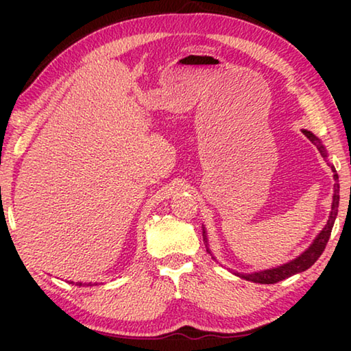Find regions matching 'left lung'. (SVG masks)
<instances>
[{
    "label": "left lung",
    "instance_id": "8db88e82",
    "mask_svg": "<svg viewBox=\"0 0 351 351\" xmlns=\"http://www.w3.org/2000/svg\"><path fill=\"white\" fill-rule=\"evenodd\" d=\"M304 134L306 136L308 139H310L314 145L317 147V150L320 152L324 158H326V150L325 147L322 145V142H320L319 138H316L311 132H308V130H302ZM331 170H332V178H335V193H332V204H331V212H330V218L328 221H326L325 228L320 230V234L316 237V240L313 241V245L306 249L304 254H300L299 257L294 258L293 261H289V263H285L282 266H277V268H272V269H265V271H258V272H252V274H241V272H235V276H239L241 278H246L249 282H255V283H265V285H271V283H277L280 280H285V278H288L294 274H299V272H304L308 268H311V266L316 263V260L322 255L324 249L326 246V243L330 240V235H331V229H332V224H335V219L337 215V207H339V176H337V171L336 169L331 165ZM203 237H204V241H206V246H207V252H210L209 245H207V239H206V229H203ZM215 258V257H213Z\"/></svg>",
    "mask_w": 351,
    "mask_h": 351
}]
</instances>
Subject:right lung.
I'll return each instance as SVG.
<instances>
[{
	"mask_svg": "<svg viewBox=\"0 0 351 351\" xmlns=\"http://www.w3.org/2000/svg\"><path fill=\"white\" fill-rule=\"evenodd\" d=\"M73 283V282H71ZM75 285H79V287H82V285H88V287H91V285H97V283H80V282H77Z\"/></svg>",
	"mask_w": 351,
	"mask_h": 351,
	"instance_id": "right-lung-1",
	"label": "right lung"
}]
</instances>
